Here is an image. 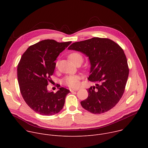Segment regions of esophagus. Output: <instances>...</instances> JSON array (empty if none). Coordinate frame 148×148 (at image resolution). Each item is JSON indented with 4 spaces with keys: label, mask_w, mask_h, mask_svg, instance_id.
<instances>
[{
    "label": "esophagus",
    "mask_w": 148,
    "mask_h": 148,
    "mask_svg": "<svg viewBox=\"0 0 148 148\" xmlns=\"http://www.w3.org/2000/svg\"><path fill=\"white\" fill-rule=\"evenodd\" d=\"M70 90V91H71V92H74V91H78V89H73V88H71Z\"/></svg>",
    "instance_id": "34e87169"
}]
</instances>
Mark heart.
<instances>
[{
	"label": "heart",
	"mask_w": 148,
	"mask_h": 148,
	"mask_svg": "<svg viewBox=\"0 0 148 148\" xmlns=\"http://www.w3.org/2000/svg\"><path fill=\"white\" fill-rule=\"evenodd\" d=\"M69 57L74 64L79 60H81L82 61V56L78 53H73L69 55ZM57 65V63H56V66ZM79 79H80V77L79 75H72L67 76L65 78H63L62 80V82L63 84H65V85L70 87H77L79 85Z\"/></svg>",
	"instance_id": "obj_1"
}]
</instances>
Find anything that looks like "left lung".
Returning a JSON list of instances; mask_svg holds the SVG:
<instances>
[{"label": "left lung", "instance_id": "obj_1", "mask_svg": "<svg viewBox=\"0 0 148 148\" xmlns=\"http://www.w3.org/2000/svg\"><path fill=\"white\" fill-rule=\"evenodd\" d=\"M68 49L88 57L91 67L88 79L97 82L87 90V98L81 102L82 108L95 114L112 109L121 98L129 75L123 50L114 41L99 37L75 42Z\"/></svg>", "mask_w": 148, "mask_h": 148}]
</instances>
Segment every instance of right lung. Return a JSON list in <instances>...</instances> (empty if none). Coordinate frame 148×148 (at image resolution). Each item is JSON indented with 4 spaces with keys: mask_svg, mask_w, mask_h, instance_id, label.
Returning <instances> with one entry per match:
<instances>
[{
    "mask_svg": "<svg viewBox=\"0 0 148 148\" xmlns=\"http://www.w3.org/2000/svg\"><path fill=\"white\" fill-rule=\"evenodd\" d=\"M71 43L42 40L30 46L21 57L17 69L20 92L28 106L37 114L53 115L64 107L70 90L57 87L58 90L54 93L47 86L56 67L54 61Z\"/></svg>",
    "mask_w": 148,
    "mask_h": 148,
    "instance_id": "right-lung-1",
    "label": "right lung"
}]
</instances>
